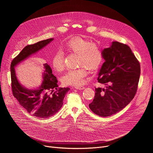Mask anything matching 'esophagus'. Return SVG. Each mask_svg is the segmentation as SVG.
Segmentation results:
<instances>
[{
  "instance_id": "obj_1",
  "label": "esophagus",
  "mask_w": 153,
  "mask_h": 153,
  "mask_svg": "<svg viewBox=\"0 0 153 153\" xmlns=\"http://www.w3.org/2000/svg\"><path fill=\"white\" fill-rule=\"evenodd\" d=\"M75 88L77 90H83L85 88V87L83 86H75Z\"/></svg>"
}]
</instances>
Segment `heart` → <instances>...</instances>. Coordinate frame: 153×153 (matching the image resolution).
<instances>
[{
  "label": "heart",
  "instance_id": "obj_1",
  "mask_svg": "<svg viewBox=\"0 0 153 153\" xmlns=\"http://www.w3.org/2000/svg\"><path fill=\"white\" fill-rule=\"evenodd\" d=\"M63 49L68 53L79 56L78 63L82 67L76 70H68L62 77L64 85L78 86L84 81L88 72L85 67L90 70L98 69L103 62V56L101 48L96 43L81 37H74L67 42ZM52 66L55 70L61 72L65 68L64 56L61 51L56 53L51 60Z\"/></svg>",
  "mask_w": 153,
  "mask_h": 153
}]
</instances>
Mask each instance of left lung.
I'll list each match as a JSON object with an SVG mask.
<instances>
[{"instance_id":"1","label":"left lung","mask_w":153,"mask_h":153,"mask_svg":"<svg viewBox=\"0 0 153 153\" xmlns=\"http://www.w3.org/2000/svg\"><path fill=\"white\" fill-rule=\"evenodd\" d=\"M102 52L105 62L97 79L106 88H95V96L89 107L94 114L108 117L121 111L135 96L140 67L131 50L123 43L113 42Z\"/></svg>"}]
</instances>
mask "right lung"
<instances>
[{"instance_id":"add662e5","label":"right lung","mask_w":153,"mask_h":153,"mask_svg":"<svg viewBox=\"0 0 153 153\" xmlns=\"http://www.w3.org/2000/svg\"><path fill=\"white\" fill-rule=\"evenodd\" d=\"M54 39L40 41L26 46L12 61L11 77L13 94L19 104L34 116L46 119L56 114L63 105L64 97L70 90L69 88H59L57 80L47 63L43 64V81L36 88L28 89L22 85L17 79L15 67L31 55L46 47Z\"/></svg>"}]
</instances>
